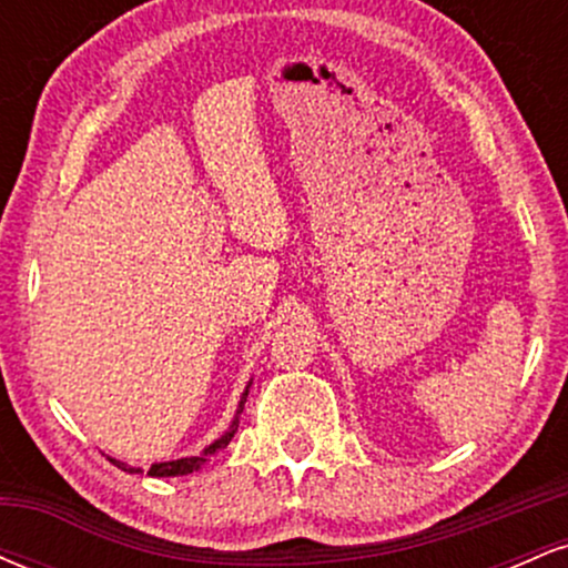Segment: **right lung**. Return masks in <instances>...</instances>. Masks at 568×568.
Listing matches in <instances>:
<instances>
[{
	"label": "right lung",
	"mask_w": 568,
	"mask_h": 568,
	"mask_svg": "<svg viewBox=\"0 0 568 568\" xmlns=\"http://www.w3.org/2000/svg\"><path fill=\"white\" fill-rule=\"evenodd\" d=\"M247 387H251V382H247ZM247 387H245L243 397H240L237 414H234V419H232L230 429H226V433L221 435L219 440H213L211 446H207L205 452L197 454V456H184V459H173V462H158V465H152V467H149V473H146V475H152V478H175V475H189V473L200 470V467L205 465V462L211 459L213 454L221 452V448H226V446H230V440L234 438V433H237V425H240V414H243L245 397H247ZM109 462H112V465H116V467H120V470H125V473H135V475L143 473L141 467H130V465H125V462H120V459H112V456H109Z\"/></svg>",
	"instance_id": "right-lung-1"
}]
</instances>
